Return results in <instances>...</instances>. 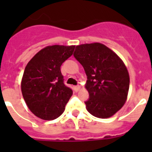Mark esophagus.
<instances>
[{"mask_svg": "<svg viewBox=\"0 0 152 152\" xmlns=\"http://www.w3.org/2000/svg\"><path fill=\"white\" fill-rule=\"evenodd\" d=\"M73 88H74V91H75V92H77V91H78L79 90H80V86H79V85H77V86H74Z\"/></svg>", "mask_w": 152, "mask_h": 152, "instance_id": "obj_1", "label": "esophagus"}]
</instances>
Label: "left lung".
<instances>
[{
    "instance_id": "1",
    "label": "left lung",
    "mask_w": 152,
    "mask_h": 152,
    "mask_svg": "<svg viewBox=\"0 0 152 152\" xmlns=\"http://www.w3.org/2000/svg\"><path fill=\"white\" fill-rule=\"evenodd\" d=\"M74 56L88 77L87 110L100 119L113 116L125 104L129 88V75L123 60L100 42L77 45Z\"/></svg>"
}]
</instances>
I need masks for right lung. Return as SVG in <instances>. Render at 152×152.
<instances>
[{
    "mask_svg": "<svg viewBox=\"0 0 152 152\" xmlns=\"http://www.w3.org/2000/svg\"><path fill=\"white\" fill-rule=\"evenodd\" d=\"M75 45H49L38 52L26 64L21 91L29 110L44 120L60 116L73 94L63 82L61 65L72 56Z\"/></svg>",
    "mask_w": 152,
    "mask_h": 152,
    "instance_id": "obj_1",
    "label": "right lung"
}]
</instances>
